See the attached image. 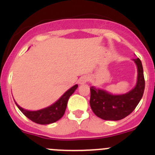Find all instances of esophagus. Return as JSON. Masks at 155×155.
<instances>
[{
    "label": "esophagus",
    "instance_id": "34e87169",
    "mask_svg": "<svg viewBox=\"0 0 155 155\" xmlns=\"http://www.w3.org/2000/svg\"><path fill=\"white\" fill-rule=\"evenodd\" d=\"M88 81H89V77L83 76L82 78H81L80 80H79V84H85L86 82Z\"/></svg>",
    "mask_w": 155,
    "mask_h": 155
}]
</instances>
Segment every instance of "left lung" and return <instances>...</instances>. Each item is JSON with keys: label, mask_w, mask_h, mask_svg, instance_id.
Returning <instances> with one entry per match:
<instances>
[{"label": "left lung", "mask_w": 155, "mask_h": 155, "mask_svg": "<svg viewBox=\"0 0 155 155\" xmlns=\"http://www.w3.org/2000/svg\"><path fill=\"white\" fill-rule=\"evenodd\" d=\"M137 67V81L135 87L124 94H112L105 90L90 87V105L93 113L104 120H120L135 109L144 91L143 66L139 58L134 59Z\"/></svg>", "instance_id": "left-lung-1"}]
</instances>
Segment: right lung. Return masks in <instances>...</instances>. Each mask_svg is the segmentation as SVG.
I'll use <instances>...</instances> for the list:
<instances>
[{"instance_id": "1", "label": "right lung", "mask_w": 155, "mask_h": 155, "mask_svg": "<svg viewBox=\"0 0 155 155\" xmlns=\"http://www.w3.org/2000/svg\"><path fill=\"white\" fill-rule=\"evenodd\" d=\"M78 85L75 84L74 86H73L69 90L66 91L55 103H53V105H50L45 109H40V110H25V109L20 107L16 102L15 104L18 108L21 110V113L26 116L27 118L31 120L34 123L42 124V125L53 124V123H55L57 120H60L64 116L66 108H67V105H68V99H69L71 94H73L75 90L78 88Z\"/></svg>"}]
</instances>
